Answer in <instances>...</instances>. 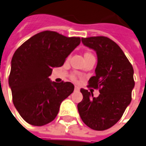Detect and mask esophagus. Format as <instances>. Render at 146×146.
Masks as SVG:
<instances>
[{"label":"esophagus","instance_id":"esophagus-1","mask_svg":"<svg viewBox=\"0 0 146 146\" xmlns=\"http://www.w3.org/2000/svg\"><path fill=\"white\" fill-rule=\"evenodd\" d=\"M74 91L75 92H79L80 91V88L76 86H75V88H74Z\"/></svg>","mask_w":146,"mask_h":146}]
</instances>
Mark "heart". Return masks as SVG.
<instances>
[{
    "instance_id": "b5f03b06",
    "label": "heart",
    "mask_w": 146,
    "mask_h": 146,
    "mask_svg": "<svg viewBox=\"0 0 146 146\" xmlns=\"http://www.w3.org/2000/svg\"><path fill=\"white\" fill-rule=\"evenodd\" d=\"M87 55H92V54L91 53L88 52V53H86V54H85V56H87ZM73 79H75V77H73Z\"/></svg>"
}]
</instances>
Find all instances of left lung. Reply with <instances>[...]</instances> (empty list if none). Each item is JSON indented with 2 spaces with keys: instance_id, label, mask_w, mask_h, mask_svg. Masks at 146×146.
I'll use <instances>...</instances> for the list:
<instances>
[{
  "instance_id": "1",
  "label": "left lung",
  "mask_w": 146,
  "mask_h": 146,
  "mask_svg": "<svg viewBox=\"0 0 146 146\" xmlns=\"http://www.w3.org/2000/svg\"><path fill=\"white\" fill-rule=\"evenodd\" d=\"M82 42L97 54L96 76L89 79V86L99 89L100 95L96 98L92 92L80 89L83 98L78 111L86 126L105 130L117 123L131 102L133 68L119 45L109 38H82Z\"/></svg>"
}]
</instances>
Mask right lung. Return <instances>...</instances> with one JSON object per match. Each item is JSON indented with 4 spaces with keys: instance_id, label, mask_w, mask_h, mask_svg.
<instances>
[{
    "instance_id": "obj_1",
    "label": "right lung",
    "mask_w": 146,
    "mask_h": 146,
    "mask_svg": "<svg viewBox=\"0 0 146 146\" xmlns=\"http://www.w3.org/2000/svg\"><path fill=\"white\" fill-rule=\"evenodd\" d=\"M80 37H66L53 31L33 35L15 51L9 86L15 108L25 121L44 126L54 120L60 105L74 90L70 82H51L53 67L63 66L80 44Z\"/></svg>"
}]
</instances>
